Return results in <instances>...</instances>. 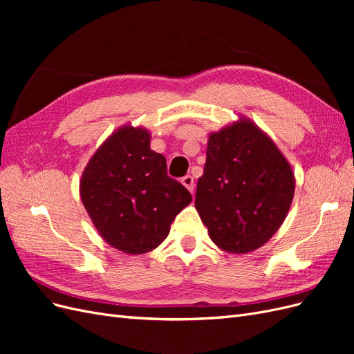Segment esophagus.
<instances>
[{
    "label": "esophagus",
    "instance_id": "obj_1",
    "mask_svg": "<svg viewBox=\"0 0 354 354\" xmlns=\"http://www.w3.org/2000/svg\"><path fill=\"white\" fill-rule=\"evenodd\" d=\"M181 183H183V186L190 190V194H194V187H195V183H194V177L192 176H185L183 178H181Z\"/></svg>",
    "mask_w": 354,
    "mask_h": 354
}]
</instances>
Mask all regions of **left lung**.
Segmentation results:
<instances>
[{
  "label": "left lung",
  "instance_id": "left-lung-1",
  "mask_svg": "<svg viewBox=\"0 0 354 354\" xmlns=\"http://www.w3.org/2000/svg\"><path fill=\"white\" fill-rule=\"evenodd\" d=\"M294 192L291 164L248 118L239 116L208 136L195 207L220 250L230 254L259 250L282 226Z\"/></svg>",
  "mask_w": 354,
  "mask_h": 354
}]
</instances>
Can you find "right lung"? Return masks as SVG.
Instances as JSON below:
<instances>
[{
	"mask_svg": "<svg viewBox=\"0 0 354 354\" xmlns=\"http://www.w3.org/2000/svg\"><path fill=\"white\" fill-rule=\"evenodd\" d=\"M80 196L100 236L125 254L165 241L189 190L168 177L165 158L151 149L145 127L125 124L97 147L80 180Z\"/></svg>",
	"mask_w": 354,
	"mask_h": 354,
	"instance_id": "add662e5",
	"label": "right lung"
}]
</instances>
